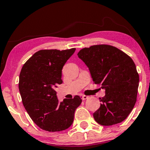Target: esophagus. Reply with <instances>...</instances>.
Listing matches in <instances>:
<instances>
[{
	"instance_id": "obj_1",
	"label": "esophagus",
	"mask_w": 150,
	"mask_h": 150,
	"mask_svg": "<svg viewBox=\"0 0 150 150\" xmlns=\"http://www.w3.org/2000/svg\"><path fill=\"white\" fill-rule=\"evenodd\" d=\"M88 98H89L88 96H85V95H82V100H85V99H88Z\"/></svg>"
}]
</instances>
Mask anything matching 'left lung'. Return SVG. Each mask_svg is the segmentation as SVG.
Masks as SVG:
<instances>
[{
    "label": "left lung",
    "mask_w": 150,
    "mask_h": 150,
    "mask_svg": "<svg viewBox=\"0 0 150 150\" xmlns=\"http://www.w3.org/2000/svg\"><path fill=\"white\" fill-rule=\"evenodd\" d=\"M90 72L94 84L105 89L100 107L93 113L102 125L123 121L137 100L139 75L132 58L114 46L96 45L81 49L77 53Z\"/></svg>",
    "instance_id": "8db88e82"
}]
</instances>
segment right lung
Returning <instances> with one entry per match:
<instances>
[{"label":"right lung","instance_id":"right-lung-1","mask_svg":"<svg viewBox=\"0 0 150 150\" xmlns=\"http://www.w3.org/2000/svg\"><path fill=\"white\" fill-rule=\"evenodd\" d=\"M75 51L41 50L22 67L19 90L26 111L42 130L56 132L66 130L73 124L76 108L82 103L79 96L58 101L55 88L63 82V65Z\"/></svg>","mask_w":150,"mask_h":150}]
</instances>
